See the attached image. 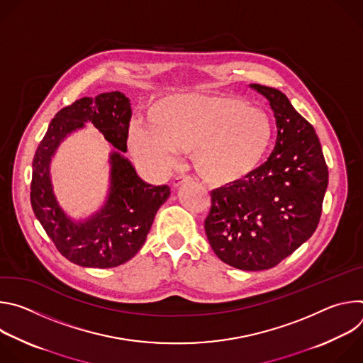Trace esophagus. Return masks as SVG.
Segmentation results:
<instances>
[{
    "mask_svg": "<svg viewBox=\"0 0 363 363\" xmlns=\"http://www.w3.org/2000/svg\"><path fill=\"white\" fill-rule=\"evenodd\" d=\"M191 181H192V178H191V177H188V175H184V177H177V178L174 179L172 185H174V188H178V186H181L182 184H185V182H191Z\"/></svg>",
    "mask_w": 363,
    "mask_h": 363,
    "instance_id": "1",
    "label": "esophagus"
}]
</instances>
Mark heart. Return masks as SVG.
Segmentation results:
<instances>
[{"label":"heart","instance_id":"1","mask_svg":"<svg viewBox=\"0 0 363 363\" xmlns=\"http://www.w3.org/2000/svg\"><path fill=\"white\" fill-rule=\"evenodd\" d=\"M150 126L135 123L129 142L142 157L162 164L174 152L191 153L198 175L223 186L250 177L270 146L269 115L247 100L221 93H179L155 101Z\"/></svg>","mask_w":363,"mask_h":363}]
</instances>
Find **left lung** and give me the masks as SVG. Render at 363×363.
<instances>
[{
    "label": "left lung",
    "mask_w": 363,
    "mask_h": 363,
    "mask_svg": "<svg viewBox=\"0 0 363 363\" xmlns=\"http://www.w3.org/2000/svg\"><path fill=\"white\" fill-rule=\"evenodd\" d=\"M267 97L277 139L269 160L247 179L211 192L203 227L221 262L240 270L277 266L316 231L329 172L319 138L277 89Z\"/></svg>",
    "instance_id": "8db88e82"
}]
</instances>
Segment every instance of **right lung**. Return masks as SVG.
I'll return each instance as SVG.
<instances>
[{
	"mask_svg": "<svg viewBox=\"0 0 363 363\" xmlns=\"http://www.w3.org/2000/svg\"><path fill=\"white\" fill-rule=\"evenodd\" d=\"M132 108L121 91L83 97L63 108L41 139L31 177V206L47 235L69 262L83 267H118L140 250L160 206L168 199V185L143 182L121 152L113 161V192L104 209L86 223L74 225L58 208L50 191L48 165L60 140L84 121L93 123L121 152H126Z\"/></svg>",
	"mask_w": 363,
	"mask_h": 363,
	"instance_id": "1",
	"label": "right lung"
}]
</instances>
